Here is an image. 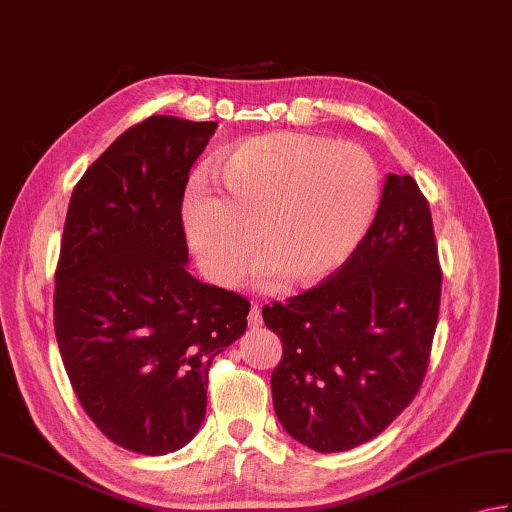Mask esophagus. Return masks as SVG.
Returning a JSON list of instances; mask_svg holds the SVG:
<instances>
[{
  "instance_id": "34e87169",
  "label": "esophagus",
  "mask_w": 512,
  "mask_h": 512,
  "mask_svg": "<svg viewBox=\"0 0 512 512\" xmlns=\"http://www.w3.org/2000/svg\"><path fill=\"white\" fill-rule=\"evenodd\" d=\"M249 325H252V327H260V325H263V314H260L258 303H254L252 310H249Z\"/></svg>"
}]
</instances>
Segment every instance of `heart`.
Wrapping results in <instances>:
<instances>
[{
	"label": "heart",
	"mask_w": 512,
	"mask_h": 512,
	"mask_svg": "<svg viewBox=\"0 0 512 512\" xmlns=\"http://www.w3.org/2000/svg\"><path fill=\"white\" fill-rule=\"evenodd\" d=\"M218 178L223 198L189 189L185 231L200 267L223 287L243 281L256 243L269 278L325 281L368 234L381 196L368 151L289 131L238 142L220 160Z\"/></svg>",
	"instance_id": "1"
}]
</instances>
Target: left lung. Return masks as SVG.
<instances>
[{"label":"left lung","mask_w":512,"mask_h":512,"mask_svg":"<svg viewBox=\"0 0 512 512\" xmlns=\"http://www.w3.org/2000/svg\"><path fill=\"white\" fill-rule=\"evenodd\" d=\"M439 301L428 200L412 176L388 173L374 223L339 272L263 307L283 343L272 399L287 435L316 452L381 435L421 388Z\"/></svg>","instance_id":"1"}]
</instances>
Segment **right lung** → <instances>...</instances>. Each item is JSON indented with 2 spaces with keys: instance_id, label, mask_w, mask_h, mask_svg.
I'll list each match as a JSON object with an SVG mask.
<instances>
[{
  "instance_id": "right-lung-1",
  "label": "right lung",
  "mask_w": 512,
  "mask_h": 512,
  "mask_svg": "<svg viewBox=\"0 0 512 512\" xmlns=\"http://www.w3.org/2000/svg\"><path fill=\"white\" fill-rule=\"evenodd\" d=\"M218 122L151 115L73 189L55 269V336L106 439L167 455L196 437L209 365L247 327L249 301L187 272L182 198Z\"/></svg>"
}]
</instances>
